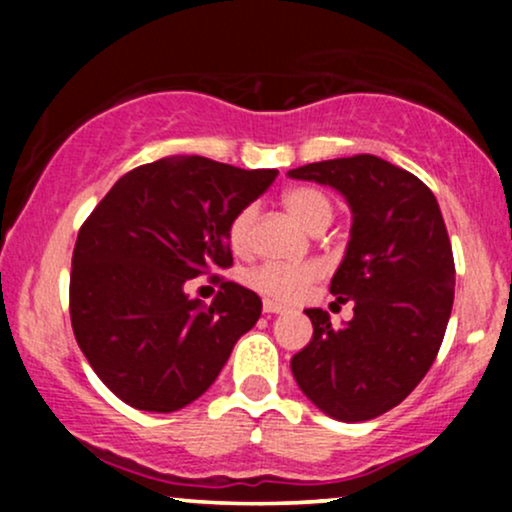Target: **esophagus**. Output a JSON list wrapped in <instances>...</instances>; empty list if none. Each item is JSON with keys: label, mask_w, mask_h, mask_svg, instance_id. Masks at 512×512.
Instances as JSON below:
<instances>
[{"label": "esophagus", "mask_w": 512, "mask_h": 512, "mask_svg": "<svg viewBox=\"0 0 512 512\" xmlns=\"http://www.w3.org/2000/svg\"><path fill=\"white\" fill-rule=\"evenodd\" d=\"M262 310H264V313H269V315H272V313H284L286 305H281V303H276V301H269V298H267V301L262 303Z\"/></svg>", "instance_id": "esophagus-1"}]
</instances>
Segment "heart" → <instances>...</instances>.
Returning <instances> with one entry per match:
<instances>
[{
  "label": "heart",
  "mask_w": 512,
  "mask_h": 512,
  "mask_svg": "<svg viewBox=\"0 0 512 512\" xmlns=\"http://www.w3.org/2000/svg\"><path fill=\"white\" fill-rule=\"evenodd\" d=\"M284 207L289 214L301 223L308 231L320 233L322 228L330 226L334 207L330 197L325 192L315 190V187H293L284 195ZM255 219L257 209L245 207L233 216L231 226H228V245L238 255H248L252 250V238H255ZM322 276V267L317 262H298V264H279L269 262L262 267H255L248 272V284L264 296L276 298V301H296L310 284H315Z\"/></svg>",
  "instance_id": "b5f03b06"
}]
</instances>
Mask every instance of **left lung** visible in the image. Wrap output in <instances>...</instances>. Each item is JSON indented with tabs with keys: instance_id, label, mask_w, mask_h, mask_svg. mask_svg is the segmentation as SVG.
I'll return each mask as SVG.
<instances>
[{
	"instance_id": "obj_1",
	"label": "left lung",
	"mask_w": 512,
	"mask_h": 512,
	"mask_svg": "<svg viewBox=\"0 0 512 512\" xmlns=\"http://www.w3.org/2000/svg\"><path fill=\"white\" fill-rule=\"evenodd\" d=\"M339 190L354 211L344 262L332 276L354 317L332 327L308 308L313 339L291 358L303 395L339 421H368L397 407L436 361L455 298V260L433 192L378 156L308 163L289 170Z\"/></svg>"
}]
</instances>
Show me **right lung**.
Returning <instances> with one entry per match:
<instances>
[{
  "label": "right lung",
  "mask_w": 512,
  "mask_h": 512,
  "mask_svg": "<svg viewBox=\"0 0 512 512\" xmlns=\"http://www.w3.org/2000/svg\"><path fill=\"white\" fill-rule=\"evenodd\" d=\"M279 170L168 156L129 170L81 223L69 276L79 349L110 392L142 411H178L209 390L260 320L255 291L221 281L211 305L185 281L233 264L228 226Z\"/></svg>",
  "instance_id": "obj_1"
}]
</instances>
